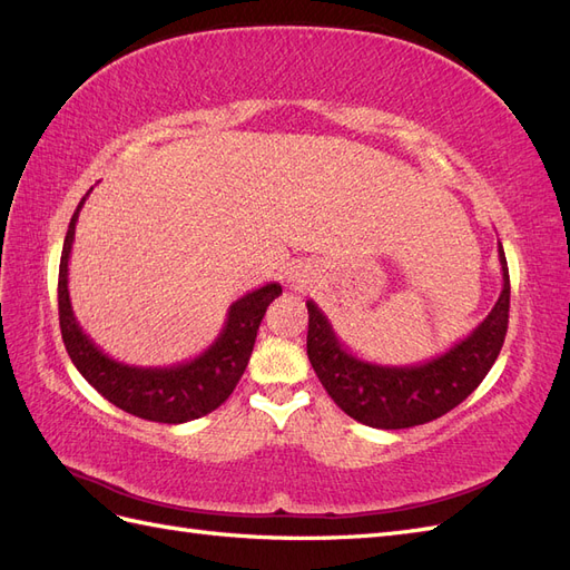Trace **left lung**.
I'll return each mask as SVG.
<instances>
[{"label": "left lung", "mask_w": 570, "mask_h": 570, "mask_svg": "<svg viewBox=\"0 0 570 570\" xmlns=\"http://www.w3.org/2000/svg\"><path fill=\"white\" fill-rule=\"evenodd\" d=\"M499 264L504 285L488 318L454 347L416 366H381L354 356L308 299L306 354L333 402L354 421L383 430L423 425L459 406L488 375L507 337L511 285L502 243Z\"/></svg>", "instance_id": "8db88e82"}]
</instances>
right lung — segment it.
I'll return each mask as SVG.
<instances>
[{
  "label": "right lung",
  "instance_id": "add662e5",
  "mask_svg": "<svg viewBox=\"0 0 570 570\" xmlns=\"http://www.w3.org/2000/svg\"><path fill=\"white\" fill-rule=\"evenodd\" d=\"M88 195L80 199L71 223H68L59 264V325L68 356L85 381L105 400L137 419L187 423L206 416L228 400L243 377L266 308L283 292L281 283H268L233 302L223 331L212 347L185 364L166 368L120 364L101 352L90 335L82 333L73 316L71 297H68V258H71L78 214Z\"/></svg>",
  "mask_w": 570,
  "mask_h": 570
}]
</instances>
